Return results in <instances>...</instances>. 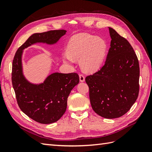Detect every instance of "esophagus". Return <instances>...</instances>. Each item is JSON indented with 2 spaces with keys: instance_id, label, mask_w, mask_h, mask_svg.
<instances>
[{
  "instance_id": "obj_1",
  "label": "esophagus",
  "mask_w": 152,
  "mask_h": 152,
  "mask_svg": "<svg viewBox=\"0 0 152 152\" xmlns=\"http://www.w3.org/2000/svg\"><path fill=\"white\" fill-rule=\"evenodd\" d=\"M79 79H80V82H83L85 81V77L82 74H80L79 75Z\"/></svg>"
}]
</instances>
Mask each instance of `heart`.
I'll use <instances>...</instances> for the list:
<instances>
[{
  "instance_id": "1",
  "label": "heart",
  "mask_w": 152,
  "mask_h": 152,
  "mask_svg": "<svg viewBox=\"0 0 152 152\" xmlns=\"http://www.w3.org/2000/svg\"><path fill=\"white\" fill-rule=\"evenodd\" d=\"M107 44L101 37L89 34H78L67 44V54L63 55L65 63H73L79 59L81 68L86 72L97 71L102 66L104 59Z\"/></svg>"
}]
</instances>
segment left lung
Segmentation results:
<instances>
[{
    "label": "left lung",
    "instance_id": "obj_1",
    "mask_svg": "<svg viewBox=\"0 0 152 152\" xmlns=\"http://www.w3.org/2000/svg\"><path fill=\"white\" fill-rule=\"evenodd\" d=\"M110 48L104 66L86 82L91 107L99 116L118 118L130 110L139 94L138 59L129 42L111 27Z\"/></svg>",
    "mask_w": 152,
    "mask_h": 152
}]
</instances>
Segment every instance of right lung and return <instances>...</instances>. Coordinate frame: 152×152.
Masks as SVG:
<instances>
[{
	"label": "right lung",
	"mask_w": 152,
	"mask_h": 152,
	"mask_svg": "<svg viewBox=\"0 0 152 152\" xmlns=\"http://www.w3.org/2000/svg\"><path fill=\"white\" fill-rule=\"evenodd\" d=\"M66 31L52 30L35 33L18 49L12 62V83L21 111L34 121L44 124L56 122L65 113L71 91L79 83L76 73L55 72L40 83H32L23 73L24 49L36 44L54 45Z\"/></svg>",
	"instance_id": "obj_1"
}]
</instances>
